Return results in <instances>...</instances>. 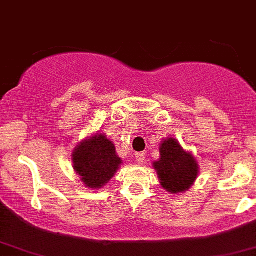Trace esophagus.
<instances>
[{
    "label": "esophagus",
    "mask_w": 256,
    "mask_h": 256,
    "mask_svg": "<svg viewBox=\"0 0 256 256\" xmlns=\"http://www.w3.org/2000/svg\"><path fill=\"white\" fill-rule=\"evenodd\" d=\"M136 160L138 164H142L145 162V153L144 152H137L136 153Z\"/></svg>",
    "instance_id": "34e87169"
}]
</instances>
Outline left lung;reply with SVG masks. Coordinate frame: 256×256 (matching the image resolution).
<instances>
[{
	"instance_id": "obj_1",
	"label": "left lung",
	"mask_w": 256,
	"mask_h": 256,
	"mask_svg": "<svg viewBox=\"0 0 256 256\" xmlns=\"http://www.w3.org/2000/svg\"><path fill=\"white\" fill-rule=\"evenodd\" d=\"M159 152L160 158L152 166L162 188L172 194L190 190L199 176V165L193 153L186 151L176 138L162 139Z\"/></svg>"
}]
</instances>
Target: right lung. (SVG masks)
<instances>
[{
    "instance_id": "add662e5",
    "label": "right lung",
    "mask_w": 256,
    "mask_h": 256,
    "mask_svg": "<svg viewBox=\"0 0 256 256\" xmlns=\"http://www.w3.org/2000/svg\"><path fill=\"white\" fill-rule=\"evenodd\" d=\"M71 159L74 171L80 176L82 182L92 190L106 185L122 164L114 142L100 132L78 142Z\"/></svg>"
}]
</instances>
